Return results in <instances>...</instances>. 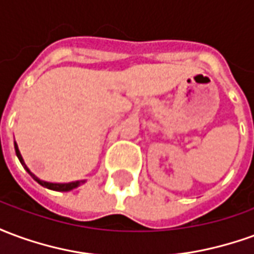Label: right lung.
Returning <instances> with one entry per match:
<instances>
[{"instance_id": "right-lung-1", "label": "right lung", "mask_w": 254, "mask_h": 254, "mask_svg": "<svg viewBox=\"0 0 254 254\" xmlns=\"http://www.w3.org/2000/svg\"><path fill=\"white\" fill-rule=\"evenodd\" d=\"M14 149H16V155H17V158H19L20 163L23 165V167H24L25 170L30 173V176L35 180L39 185H42V187L47 188V189H52V190H57V191H69L72 190V189H74V188L80 187L81 184H84V181H74V182H69V184H53V182H46V181H42V180H39L38 177L34 176L32 173L30 171V169L27 167V165L24 163V160H23V156H21V154H20L19 151V147H17V144H16V141H14Z\"/></svg>"}]
</instances>
